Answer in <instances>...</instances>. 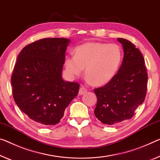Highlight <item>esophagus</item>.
I'll return each instance as SVG.
<instances>
[{
  "label": "esophagus",
  "mask_w": 160,
  "mask_h": 160,
  "mask_svg": "<svg viewBox=\"0 0 160 160\" xmlns=\"http://www.w3.org/2000/svg\"><path fill=\"white\" fill-rule=\"evenodd\" d=\"M87 89H86L84 87H80L79 91H78V94H79V95H83V94H86V93H87Z\"/></svg>",
  "instance_id": "1"
}]
</instances>
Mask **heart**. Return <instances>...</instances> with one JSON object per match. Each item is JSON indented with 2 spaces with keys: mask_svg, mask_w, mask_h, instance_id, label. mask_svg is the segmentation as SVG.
I'll return each instance as SVG.
<instances>
[{
  "mask_svg": "<svg viewBox=\"0 0 160 160\" xmlns=\"http://www.w3.org/2000/svg\"><path fill=\"white\" fill-rule=\"evenodd\" d=\"M75 55L65 57L66 72L71 77H78L83 72L88 82L104 85L111 81L122 62V51L117 44L88 42L75 48Z\"/></svg>",
  "mask_w": 160,
  "mask_h": 160,
  "instance_id": "obj_1",
  "label": "heart"
}]
</instances>
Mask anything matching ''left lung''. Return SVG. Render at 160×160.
Wrapping results in <instances>:
<instances>
[{
    "label": "left lung",
    "mask_w": 160,
    "mask_h": 160,
    "mask_svg": "<svg viewBox=\"0 0 160 160\" xmlns=\"http://www.w3.org/2000/svg\"><path fill=\"white\" fill-rule=\"evenodd\" d=\"M117 40L124 49L119 69L109 82L94 89L97 97L95 116L109 125L131 119L147 94L148 77L143 56L129 41L121 38Z\"/></svg>",
    "instance_id": "8db88e82"
}]
</instances>
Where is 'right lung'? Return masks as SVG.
I'll return each instance as SVG.
<instances>
[{"label":"right lung","mask_w":160,"mask_h":160,"mask_svg":"<svg viewBox=\"0 0 160 160\" xmlns=\"http://www.w3.org/2000/svg\"><path fill=\"white\" fill-rule=\"evenodd\" d=\"M70 39L48 38L25 46L11 77L15 102L24 114L41 125L60 122L66 108L77 97L79 84L65 82L62 70Z\"/></svg>","instance_id":"obj_1"}]
</instances>
